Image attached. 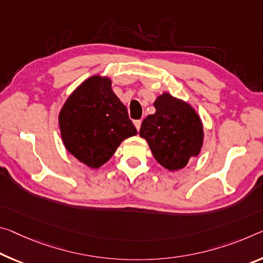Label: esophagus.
Returning a JSON list of instances; mask_svg holds the SVG:
<instances>
[{
  "label": "esophagus",
  "mask_w": 263,
  "mask_h": 263,
  "mask_svg": "<svg viewBox=\"0 0 263 263\" xmlns=\"http://www.w3.org/2000/svg\"><path fill=\"white\" fill-rule=\"evenodd\" d=\"M135 126L137 128V131H139L141 126V120H135Z\"/></svg>",
  "instance_id": "1"
}]
</instances>
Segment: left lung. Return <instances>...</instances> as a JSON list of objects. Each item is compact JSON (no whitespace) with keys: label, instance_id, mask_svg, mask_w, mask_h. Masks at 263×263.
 Instances as JSON below:
<instances>
[{"label":"left lung","instance_id":"left-lung-1","mask_svg":"<svg viewBox=\"0 0 263 263\" xmlns=\"http://www.w3.org/2000/svg\"><path fill=\"white\" fill-rule=\"evenodd\" d=\"M156 114L141 123L139 135L147 140L153 157L170 171L184 168L202 146V124L193 107L170 93L154 102Z\"/></svg>","mask_w":263,"mask_h":263}]
</instances>
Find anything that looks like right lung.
Returning <instances> with one entry per match:
<instances>
[{"label": "right lung", "mask_w": 263, "mask_h": 263, "mask_svg": "<svg viewBox=\"0 0 263 263\" xmlns=\"http://www.w3.org/2000/svg\"><path fill=\"white\" fill-rule=\"evenodd\" d=\"M60 127L66 149L92 168L101 167L124 139L137 135L111 81L101 76L86 79L73 91L61 110Z\"/></svg>", "instance_id": "right-lung-1"}]
</instances>
